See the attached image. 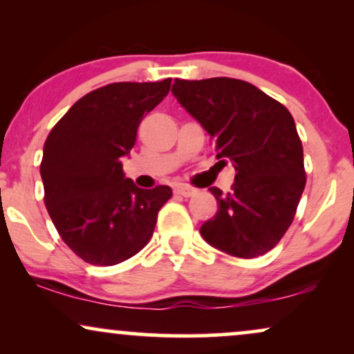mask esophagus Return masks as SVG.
Masks as SVG:
<instances>
[{
	"instance_id": "1",
	"label": "esophagus",
	"mask_w": 354,
	"mask_h": 354,
	"mask_svg": "<svg viewBox=\"0 0 354 354\" xmlns=\"http://www.w3.org/2000/svg\"><path fill=\"white\" fill-rule=\"evenodd\" d=\"M196 191L198 189L191 188V186H188V185H176V186H174V193L180 194V196H185V198L193 196V194H196Z\"/></svg>"
}]
</instances>
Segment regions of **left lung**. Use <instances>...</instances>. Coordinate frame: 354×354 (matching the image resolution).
Here are the masks:
<instances>
[{
  "label": "left lung",
  "instance_id": "1",
  "mask_svg": "<svg viewBox=\"0 0 354 354\" xmlns=\"http://www.w3.org/2000/svg\"><path fill=\"white\" fill-rule=\"evenodd\" d=\"M171 93L214 140L216 158L234 166L230 193L218 201L201 236L238 258L268 253L293 223L306 176L303 145L291 113L254 84L233 78L176 80Z\"/></svg>",
  "mask_w": 354,
  "mask_h": 354
}]
</instances>
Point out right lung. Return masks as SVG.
Returning <instances> with one entry per match:
<instances>
[{
  "mask_svg": "<svg viewBox=\"0 0 354 354\" xmlns=\"http://www.w3.org/2000/svg\"><path fill=\"white\" fill-rule=\"evenodd\" d=\"M169 84L168 78L95 89L44 141V205L61 239L89 265L113 266L143 250L158 211L171 198L169 186L138 188L121 165L141 120L165 100Z\"/></svg>",
  "mask_w": 354,
  "mask_h": 354,
  "instance_id": "obj_1",
  "label": "right lung"
}]
</instances>
